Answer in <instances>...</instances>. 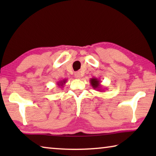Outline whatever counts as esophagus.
<instances>
[{"instance_id":"34e87169","label":"esophagus","mask_w":156,"mask_h":156,"mask_svg":"<svg viewBox=\"0 0 156 156\" xmlns=\"http://www.w3.org/2000/svg\"><path fill=\"white\" fill-rule=\"evenodd\" d=\"M74 76H75V77L77 78H81V73L80 72H76Z\"/></svg>"}]
</instances>
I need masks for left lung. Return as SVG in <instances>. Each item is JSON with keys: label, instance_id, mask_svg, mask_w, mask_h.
<instances>
[{"label": "left lung", "instance_id": "left-lung-1", "mask_svg": "<svg viewBox=\"0 0 156 156\" xmlns=\"http://www.w3.org/2000/svg\"><path fill=\"white\" fill-rule=\"evenodd\" d=\"M90 83L91 84L92 87L94 89H96L98 91H101L102 89H101L102 86L100 85V80L99 79H98L96 78H92L90 80Z\"/></svg>", "mask_w": 156, "mask_h": 156}]
</instances>
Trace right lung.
I'll return each instance as SVG.
<instances>
[{
	"label": "right lung",
	"mask_w": 156,
	"mask_h": 156,
	"mask_svg": "<svg viewBox=\"0 0 156 156\" xmlns=\"http://www.w3.org/2000/svg\"><path fill=\"white\" fill-rule=\"evenodd\" d=\"M67 79H63V80H60V81H58L57 83V84H58V86L59 87H62L63 86L65 85V83H67Z\"/></svg>",
	"instance_id": "right-lung-1"
}]
</instances>
